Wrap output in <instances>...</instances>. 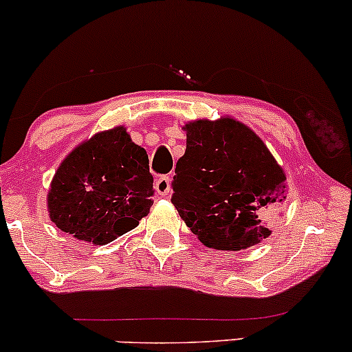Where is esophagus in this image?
I'll return each instance as SVG.
<instances>
[{"label": "esophagus", "instance_id": "1", "mask_svg": "<svg viewBox=\"0 0 352 352\" xmlns=\"http://www.w3.org/2000/svg\"><path fill=\"white\" fill-rule=\"evenodd\" d=\"M155 190L159 195H162V197L168 195V193H170V177L168 175L159 177L155 182Z\"/></svg>", "mask_w": 352, "mask_h": 352}]
</instances>
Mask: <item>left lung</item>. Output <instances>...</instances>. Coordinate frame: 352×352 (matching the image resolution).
Returning a JSON list of instances; mask_svg holds the SVG:
<instances>
[{"label":"left lung","mask_w":352,"mask_h":352,"mask_svg":"<svg viewBox=\"0 0 352 352\" xmlns=\"http://www.w3.org/2000/svg\"><path fill=\"white\" fill-rule=\"evenodd\" d=\"M172 204L210 248L245 250L272 235L286 200L285 172L261 139L233 119L187 125Z\"/></svg>","instance_id":"1"}]
</instances>
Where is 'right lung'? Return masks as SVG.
<instances>
[{"mask_svg":"<svg viewBox=\"0 0 352 352\" xmlns=\"http://www.w3.org/2000/svg\"><path fill=\"white\" fill-rule=\"evenodd\" d=\"M148 157L124 127L96 134L66 157L47 207L56 227L94 245L131 232L152 207Z\"/></svg>","mask_w":352,"mask_h":352,"instance_id":"right-lung-1","label":"right lung"}]
</instances>
